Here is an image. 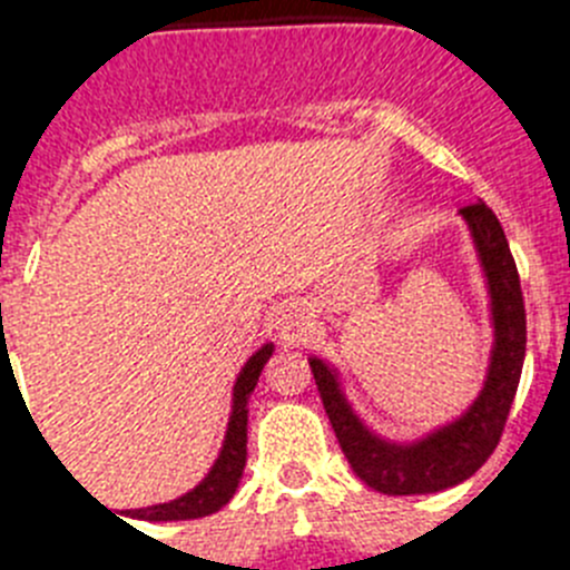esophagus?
Returning <instances> with one entry per match:
<instances>
[{"label":"esophagus","instance_id":"esophagus-1","mask_svg":"<svg viewBox=\"0 0 570 570\" xmlns=\"http://www.w3.org/2000/svg\"><path fill=\"white\" fill-rule=\"evenodd\" d=\"M276 331L285 342H299L311 334V320L296 305H282L276 314Z\"/></svg>","mask_w":570,"mask_h":570}]
</instances>
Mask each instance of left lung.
<instances>
[{
    "label": "left lung",
    "instance_id": "1",
    "mask_svg": "<svg viewBox=\"0 0 570 570\" xmlns=\"http://www.w3.org/2000/svg\"><path fill=\"white\" fill-rule=\"evenodd\" d=\"M488 291L491 354L480 394L454 420L414 440H391L367 425L345 394L340 367L325 356H308L322 405L354 473L365 485L391 497L436 493L465 482L493 454L525 362V305L520 274L508 248L505 230L485 203L460 210Z\"/></svg>",
    "mask_w": 570,
    "mask_h": 570
}]
</instances>
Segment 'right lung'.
Returning <instances> with one entry per match:
<instances>
[{
  "instance_id": "obj_1",
  "label": "right lung",
  "mask_w": 570,
  "mask_h": 570,
  "mask_svg": "<svg viewBox=\"0 0 570 570\" xmlns=\"http://www.w3.org/2000/svg\"><path fill=\"white\" fill-rule=\"evenodd\" d=\"M271 354H274V342H265L242 365L234 382V394H230V414L223 448H219L214 465L208 468L203 480L176 500L148 508H130V511H125V517L142 522H179L199 520V517H208V513H216L223 505H228L230 497L239 488L245 460H248V402Z\"/></svg>"
}]
</instances>
